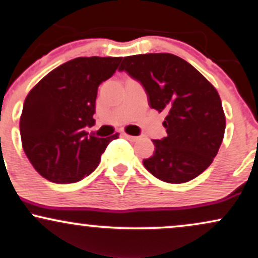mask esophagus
Here are the masks:
<instances>
[{
    "mask_svg": "<svg viewBox=\"0 0 258 258\" xmlns=\"http://www.w3.org/2000/svg\"><path fill=\"white\" fill-rule=\"evenodd\" d=\"M123 137H125L126 139H128L130 142H137V140L139 139V137H137V136H130V135H126V133H123Z\"/></svg>",
    "mask_w": 258,
    "mask_h": 258,
    "instance_id": "34e87169",
    "label": "esophagus"
}]
</instances>
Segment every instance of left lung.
<instances>
[{"mask_svg":"<svg viewBox=\"0 0 258 258\" xmlns=\"http://www.w3.org/2000/svg\"><path fill=\"white\" fill-rule=\"evenodd\" d=\"M125 71L145 89L151 108L167 113L168 136L152 140L146 170L168 183H184L210 167L224 138L225 114L219 94L193 65L170 53L125 57Z\"/></svg>","mask_w":258,"mask_h":258,"instance_id":"left-lung-1","label":"left lung"}]
</instances>
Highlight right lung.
<instances>
[{"mask_svg":"<svg viewBox=\"0 0 258 258\" xmlns=\"http://www.w3.org/2000/svg\"><path fill=\"white\" fill-rule=\"evenodd\" d=\"M121 57H80L59 65L29 91L20 118L22 148L35 170L58 184L90 175L118 133H88L95 120L97 88L118 69Z\"/></svg>","mask_w":258,"mask_h":258,"instance_id":"right-lung-1","label":"right lung"}]
</instances>
